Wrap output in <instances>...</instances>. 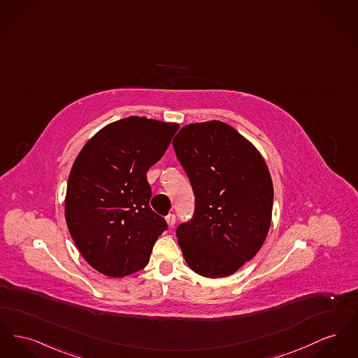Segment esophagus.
<instances>
[{"label": "esophagus", "mask_w": 358, "mask_h": 358, "mask_svg": "<svg viewBox=\"0 0 358 358\" xmlns=\"http://www.w3.org/2000/svg\"><path fill=\"white\" fill-rule=\"evenodd\" d=\"M165 220H166L169 227H173L176 224V216L173 213H169L168 216L165 217Z\"/></svg>", "instance_id": "esophagus-1"}]
</instances>
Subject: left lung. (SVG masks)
I'll return each mask as SVG.
<instances>
[{
	"mask_svg": "<svg viewBox=\"0 0 358 358\" xmlns=\"http://www.w3.org/2000/svg\"><path fill=\"white\" fill-rule=\"evenodd\" d=\"M173 148L196 197L193 217L176 231L184 258L208 278L235 273L262 248L271 227L269 169L254 145L219 120L182 127Z\"/></svg>",
	"mask_w": 358,
	"mask_h": 358,
	"instance_id": "left-lung-1",
	"label": "left lung"
}]
</instances>
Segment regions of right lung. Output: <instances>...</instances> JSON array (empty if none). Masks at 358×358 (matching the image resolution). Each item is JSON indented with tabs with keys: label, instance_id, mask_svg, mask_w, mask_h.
<instances>
[{
	"label": "right lung",
	"instance_id": "right-lung-1",
	"mask_svg": "<svg viewBox=\"0 0 358 358\" xmlns=\"http://www.w3.org/2000/svg\"><path fill=\"white\" fill-rule=\"evenodd\" d=\"M178 127L129 116L101 128L77 155L64 217L77 249L97 272L120 278L148 265L168 224L150 208L146 173Z\"/></svg>",
	"mask_w": 358,
	"mask_h": 358
}]
</instances>
